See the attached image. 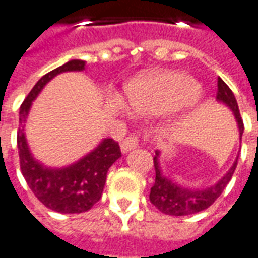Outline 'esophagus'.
<instances>
[{"instance_id":"esophagus-1","label":"esophagus","mask_w":258,"mask_h":258,"mask_svg":"<svg viewBox=\"0 0 258 258\" xmlns=\"http://www.w3.org/2000/svg\"><path fill=\"white\" fill-rule=\"evenodd\" d=\"M139 144V138L136 135H129L127 138H125L122 140V143H120V149L123 153H127V151H131L135 147H138Z\"/></svg>"}]
</instances>
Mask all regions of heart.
Wrapping results in <instances>:
<instances>
[{
	"instance_id": "obj_1",
	"label": "heart",
	"mask_w": 258,
	"mask_h": 258,
	"mask_svg": "<svg viewBox=\"0 0 258 258\" xmlns=\"http://www.w3.org/2000/svg\"><path fill=\"white\" fill-rule=\"evenodd\" d=\"M200 97L199 86L183 74L150 72L127 82V105L140 114H158L182 108Z\"/></svg>"
}]
</instances>
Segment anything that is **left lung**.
<instances>
[{
  "mask_svg": "<svg viewBox=\"0 0 258 258\" xmlns=\"http://www.w3.org/2000/svg\"><path fill=\"white\" fill-rule=\"evenodd\" d=\"M217 86H218L217 100L226 104L232 109V112L235 114V118L237 120L239 135L242 138L244 125H243V119L240 116V112H239L236 98L233 96L231 89L228 87V85L221 78H218ZM158 157H160V153L157 151L154 157L155 183L150 191V202L153 203L161 213L167 214V215H175V217L200 213L203 210L210 207L221 196V193L224 191L226 184L229 183L237 165L236 158V161L232 165L229 172L226 173L218 183L208 187V189H204V190H199V189H187V187L178 186L176 183H173L172 180L165 178L162 175L161 167L158 164Z\"/></svg>",
  "mask_w": 258,
  "mask_h": 258,
  "instance_id": "left-lung-1",
  "label": "left lung"
}]
</instances>
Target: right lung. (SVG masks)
Returning a JSON list of instances; mask_svg holds the SVG:
<instances>
[{"instance_id": "add662e5", "label": "right lung", "mask_w": 258, "mask_h": 258, "mask_svg": "<svg viewBox=\"0 0 258 258\" xmlns=\"http://www.w3.org/2000/svg\"><path fill=\"white\" fill-rule=\"evenodd\" d=\"M83 69L85 62L74 59L44 75L23 100L19 111V129L16 140L22 175L34 196L45 207L62 214L89 211L101 199L109 167L122 155L119 144L114 139H105L96 150L83 157L80 161L75 162L74 165L62 169H50L43 167L32 157L23 133V125L33 100L45 83L62 72Z\"/></svg>"}]
</instances>
